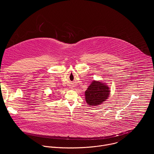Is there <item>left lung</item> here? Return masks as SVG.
I'll return each mask as SVG.
<instances>
[{"instance_id": "1", "label": "left lung", "mask_w": 154, "mask_h": 154, "mask_svg": "<svg viewBox=\"0 0 154 154\" xmlns=\"http://www.w3.org/2000/svg\"><path fill=\"white\" fill-rule=\"evenodd\" d=\"M109 87L105 84L94 80L85 91V99L89 105L96 106L103 102L109 95Z\"/></svg>"}]
</instances>
